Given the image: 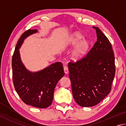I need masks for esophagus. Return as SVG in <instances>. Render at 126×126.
Returning a JSON list of instances; mask_svg holds the SVG:
<instances>
[{
  "label": "esophagus",
  "mask_w": 126,
  "mask_h": 126,
  "mask_svg": "<svg viewBox=\"0 0 126 126\" xmlns=\"http://www.w3.org/2000/svg\"><path fill=\"white\" fill-rule=\"evenodd\" d=\"M64 73L65 74L68 73V72H69V71H68V68L67 66L65 65L64 67Z\"/></svg>",
  "instance_id": "obj_1"
}]
</instances>
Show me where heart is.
<instances>
[{"label": "heart", "instance_id": "1", "mask_svg": "<svg viewBox=\"0 0 126 126\" xmlns=\"http://www.w3.org/2000/svg\"><path fill=\"white\" fill-rule=\"evenodd\" d=\"M84 36L79 32H74L67 38L65 46L68 47L76 46L72 53V57L74 60L78 61L86 57L90 48V42L83 39Z\"/></svg>", "mask_w": 126, "mask_h": 126}]
</instances>
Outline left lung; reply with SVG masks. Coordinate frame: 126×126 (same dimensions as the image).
Wrapping results in <instances>:
<instances>
[{"mask_svg":"<svg viewBox=\"0 0 126 126\" xmlns=\"http://www.w3.org/2000/svg\"><path fill=\"white\" fill-rule=\"evenodd\" d=\"M93 28L97 39L93 48L84 58L68 64L73 96L83 107L97 105L110 93L116 72L111 44L99 28Z\"/></svg>","mask_w":126,"mask_h":126,"instance_id":"1","label":"left lung"}]
</instances>
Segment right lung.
I'll return each instance as SVG.
<instances>
[{
    "instance_id": "add662e5",
    "label": "right lung",
    "mask_w": 126,
    "mask_h": 126,
    "mask_svg": "<svg viewBox=\"0 0 126 126\" xmlns=\"http://www.w3.org/2000/svg\"><path fill=\"white\" fill-rule=\"evenodd\" d=\"M37 32V29L28 30L18 40L12 57L13 80L16 91L25 104L45 108L52 104L55 87L65 73L61 62L53 63L37 72L30 71L25 67L19 48L24 39Z\"/></svg>"
}]
</instances>
